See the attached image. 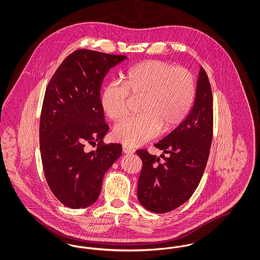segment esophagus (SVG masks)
Here are the masks:
<instances>
[{"label": "esophagus", "instance_id": "1", "mask_svg": "<svg viewBox=\"0 0 260 260\" xmlns=\"http://www.w3.org/2000/svg\"><path fill=\"white\" fill-rule=\"evenodd\" d=\"M135 151H136L135 149L128 145H123V152L124 154H133Z\"/></svg>", "mask_w": 260, "mask_h": 260}]
</instances>
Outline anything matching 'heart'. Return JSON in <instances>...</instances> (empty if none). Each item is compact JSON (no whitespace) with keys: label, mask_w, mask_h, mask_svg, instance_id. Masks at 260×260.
Instances as JSON below:
<instances>
[{"label":"heart","mask_w":260,"mask_h":260,"mask_svg":"<svg viewBox=\"0 0 260 260\" xmlns=\"http://www.w3.org/2000/svg\"><path fill=\"white\" fill-rule=\"evenodd\" d=\"M195 78L186 68L162 60L140 62L127 69L124 83L109 82L102 90L100 105L113 121L128 112V99L139 98L140 114L126 118L113 129V136L129 146H138L158 136L161 127L180 124L195 99Z\"/></svg>","instance_id":"b5f03b06"}]
</instances>
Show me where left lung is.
<instances>
[{
	"instance_id": "8db88e82",
	"label": "left lung",
	"mask_w": 260,
	"mask_h": 260,
	"mask_svg": "<svg viewBox=\"0 0 260 260\" xmlns=\"http://www.w3.org/2000/svg\"><path fill=\"white\" fill-rule=\"evenodd\" d=\"M213 106L210 81L199 72L194 106L185 120L155 147L161 157L139 149L142 161L137 198L147 210L165 213L177 209L193 195L207 166L212 141Z\"/></svg>"
}]
</instances>
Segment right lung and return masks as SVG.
Masks as SVG:
<instances>
[{"label":"right lung","mask_w":260,"mask_h":260,"mask_svg":"<svg viewBox=\"0 0 260 260\" xmlns=\"http://www.w3.org/2000/svg\"><path fill=\"white\" fill-rule=\"evenodd\" d=\"M125 55L75 50L52 75L40 118V150L51 192L64 206L83 209L99 197L105 173L122 154V145L105 144L109 129L100 89L110 68ZM87 144L97 150L86 152Z\"/></svg>","instance_id":"right-lung-1"}]
</instances>
